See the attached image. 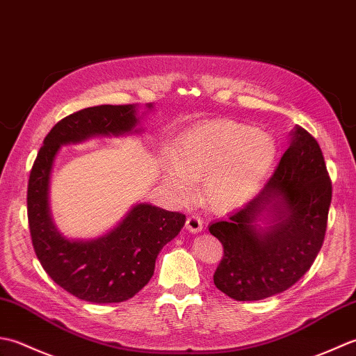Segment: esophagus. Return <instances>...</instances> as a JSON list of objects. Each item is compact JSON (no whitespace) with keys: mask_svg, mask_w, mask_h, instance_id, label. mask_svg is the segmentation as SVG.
Returning a JSON list of instances; mask_svg holds the SVG:
<instances>
[{"mask_svg":"<svg viewBox=\"0 0 356 356\" xmlns=\"http://www.w3.org/2000/svg\"><path fill=\"white\" fill-rule=\"evenodd\" d=\"M186 229L188 232H192V234H198V232H201L202 230V221H201L200 216H197V215L187 216Z\"/></svg>","mask_w":356,"mask_h":356,"instance_id":"34e87169","label":"esophagus"}]
</instances>
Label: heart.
Segmentation results:
<instances>
[{"label": "heart", "instance_id": "heart-1", "mask_svg": "<svg viewBox=\"0 0 356 356\" xmlns=\"http://www.w3.org/2000/svg\"><path fill=\"white\" fill-rule=\"evenodd\" d=\"M278 144L269 134L235 121L207 122L178 138L173 156L164 164V181L179 198L201 180L210 209L229 212L245 204L269 177Z\"/></svg>", "mask_w": 356, "mask_h": 356}]
</instances>
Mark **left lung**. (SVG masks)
I'll return each instance as SVG.
<instances>
[{
  "label": "left lung",
  "instance_id": "obj_1",
  "mask_svg": "<svg viewBox=\"0 0 356 356\" xmlns=\"http://www.w3.org/2000/svg\"><path fill=\"white\" fill-rule=\"evenodd\" d=\"M330 201L320 144L296 126L263 191L209 226L224 248L216 289L236 301H258L292 287L321 250Z\"/></svg>",
  "mask_w": 356,
  "mask_h": 356
}]
</instances>
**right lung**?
<instances>
[{
  "label": "right lung",
  "instance_id": "obj_1",
  "mask_svg": "<svg viewBox=\"0 0 356 356\" xmlns=\"http://www.w3.org/2000/svg\"><path fill=\"white\" fill-rule=\"evenodd\" d=\"M138 122L135 104H104L72 113L47 134L31 170L27 218L35 253L49 277L79 300L107 304L132 298L150 281L158 253L186 222L183 213L141 202L99 238L70 239L55 226L49 183L61 146L93 136L138 134Z\"/></svg>",
  "mask_w": 356,
  "mask_h": 356
}]
</instances>
